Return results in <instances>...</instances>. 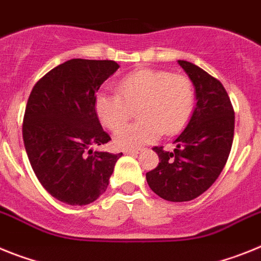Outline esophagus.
I'll list each match as a JSON object with an SVG mask.
<instances>
[{
	"instance_id": "34e87169",
	"label": "esophagus",
	"mask_w": 261,
	"mask_h": 261,
	"mask_svg": "<svg viewBox=\"0 0 261 261\" xmlns=\"http://www.w3.org/2000/svg\"><path fill=\"white\" fill-rule=\"evenodd\" d=\"M140 151H142V149H124L123 153H126V155H137Z\"/></svg>"
}]
</instances>
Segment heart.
Listing matches in <instances>:
<instances>
[{"instance_id": "1", "label": "heart", "mask_w": 261, "mask_h": 261, "mask_svg": "<svg viewBox=\"0 0 261 261\" xmlns=\"http://www.w3.org/2000/svg\"><path fill=\"white\" fill-rule=\"evenodd\" d=\"M118 92H99L94 98V112L109 130L123 126L138 109L142 121L124 126L114 135L118 148L130 149L152 143L164 131L173 135L184 128L192 117L196 94L192 81L182 74L160 69H139L123 77Z\"/></svg>"}]
</instances>
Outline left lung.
Segmentation results:
<instances>
[{"label":"left lung","mask_w":261,"mask_h":261,"mask_svg":"<svg viewBox=\"0 0 261 261\" xmlns=\"http://www.w3.org/2000/svg\"><path fill=\"white\" fill-rule=\"evenodd\" d=\"M196 90V108L184 131L167 152L153 147L159 165L146 173L153 193L171 202L192 201L206 192L221 174L234 139L235 115L221 81L196 64L178 60Z\"/></svg>","instance_id":"1"}]
</instances>
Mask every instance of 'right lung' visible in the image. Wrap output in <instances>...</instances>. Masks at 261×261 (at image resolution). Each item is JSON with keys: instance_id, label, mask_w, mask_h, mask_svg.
Here are the masks:
<instances>
[{"instance_id": "obj_1", "label": "right lung", "mask_w": 261, "mask_h": 261, "mask_svg": "<svg viewBox=\"0 0 261 261\" xmlns=\"http://www.w3.org/2000/svg\"><path fill=\"white\" fill-rule=\"evenodd\" d=\"M118 68L113 60L72 59L43 76L27 101L22 134L34 173L52 197L68 205L94 202L122 156L92 149L110 140L94 98Z\"/></svg>"}]
</instances>
